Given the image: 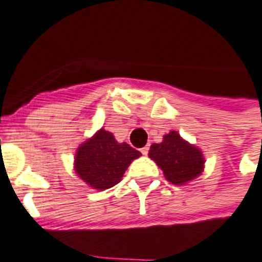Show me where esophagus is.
Listing matches in <instances>:
<instances>
[{
    "mask_svg": "<svg viewBox=\"0 0 262 262\" xmlns=\"http://www.w3.org/2000/svg\"><path fill=\"white\" fill-rule=\"evenodd\" d=\"M148 150H149V146L148 145L144 146V148H141V153L144 155V156H145V155H148Z\"/></svg>",
    "mask_w": 262,
    "mask_h": 262,
    "instance_id": "esophagus-1",
    "label": "esophagus"
}]
</instances>
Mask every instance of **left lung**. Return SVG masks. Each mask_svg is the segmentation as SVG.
Instances as JSON below:
<instances>
[{"label": "left lung", "mask_w": 262, "mask_h": 262, "mask_svg": "<svg viewBox=\"0 0 262 262\" xmlns=\"http://www.w3.org/2000/svg\"><path fill=\"white\" fill-rule=\"evenodd\" d=\"M148 156L164 173V178L175 186H184L202 175L205 169V156L201 148L171 130L163 141L150 145Z\"/></svg>", "instance_id": "obj_1"}]
</instances>
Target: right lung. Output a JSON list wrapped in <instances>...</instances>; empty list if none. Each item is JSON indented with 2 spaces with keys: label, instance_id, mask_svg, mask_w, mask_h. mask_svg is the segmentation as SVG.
Masks as SVG:
<instances>
[{
  "label": "right lung",
  "instance_id": "right-lung-1",
  "mask_svg": "<svg viewBox=\"0 0 262 262\" xmlns=\"http://www.w3.org/2000/svg\"><path fill=\"white\" fill-rule=\"evenodd\" d=\"M140 156L138 150L118 142L113 133L101 127L78 146L74 171L87 186L103 191L118 184L132 161Z\"/></svg>",
  "mask_w": 262,
  "mask_h": 262
}]
</instances>
